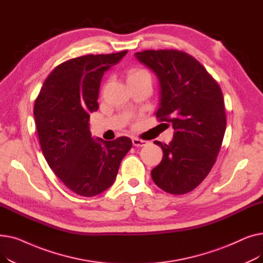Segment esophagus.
<instances>
[{"mask_svg":"<svg viewBox=\"0 0 263 263\" xmlns=\"http://www.w3.org/2000/svg\"><path fill=\"white\" fill-rule=\"evenodd\" d=\"M132 143H133V145H134L135 147H143V146H146L148 142H146V141H144V140L137 139V137H133V139H132Z\"/></svg>","mask_w":263,"mask_h":263,"instance_id":"esophagus-1","label":"esophagus"}]
</instances>
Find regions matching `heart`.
Here are the masks:
<instances>
[{"label":"heart","instance_id":"1","mask_svg":"<svg viewBox=\"0 0 263 263\" xmlns=\"http://www.w3.org/2000/svg\"><path fill=\"white\" fill-rule=\"evenodd\" d=\"M143 74H149L147 71L143 70V69H133V70L129 73L128 79L133 78V77H137V76H143Z\"/></svg>","mask_w":263,"mask_h":263}]
</instances>
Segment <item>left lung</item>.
Listing matches in <instances>:
<instances>
[{
    "label": "left lung",
    "instance_id": "obj_1",
    "mask_svg": "<svg viewBox=\"0 0 263 263\" xmlns=\"http://www.w3.org/2000/svg\"><path fill=\"white\" fill-rule=\"evenodd\" d=\"M135 58L157 76L160 105L156 116L175 130L170 144L155 142L163 150V159L151 177L170 194H185L208 176L222 146L226 130L222 89L185 52L146 50Z\"/></svg>",
    "mask_w": 263,
    "mask_h": 263
}]
</instances>
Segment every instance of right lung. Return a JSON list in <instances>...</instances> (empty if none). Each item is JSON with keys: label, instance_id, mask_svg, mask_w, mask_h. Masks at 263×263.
<instances>
[{"label": "right lung", "instance_id": "right-lung-1", "mask_svg": "<svg viewBox=\"0 0 263 263\" xmlns=\"http://www.w3.org/2000/svg\"><path fill=\"white\" fill-rule=\"evenodd\" d=\"M127 52L89 54L62 63L48 76L35 101L34 117L46 161L62 182L81 196H96L112 185L132 147L127 136L110 142L95 140L88 123L90 113L99 107L104 72Z\"/></svg>", "mask_w": 263, "mask_h": 263}]
</instances>
